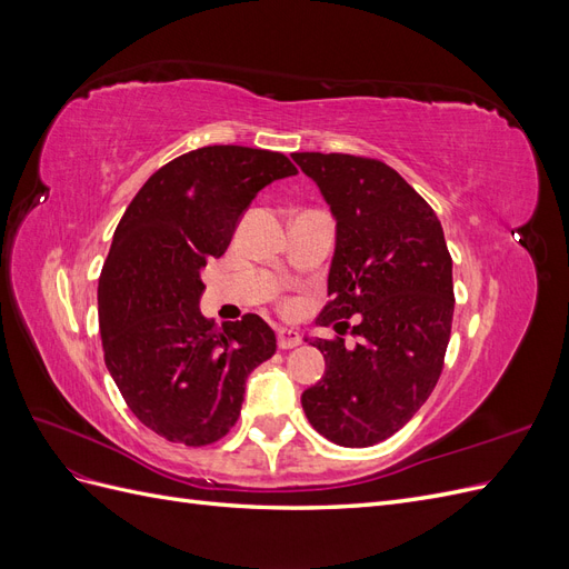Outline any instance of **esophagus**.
I'll list each match as a JSON object with an SVG mask.
<instances>
[{
	"label": "esophagus",
	"mask_w": 569,
	"mask_h": 569,
	"mask_svg": "<svg viewBox=\"0 0 569 569\" xmlns=\"http://www.w3.org/2000/svg\"><path fill=\"white\" fill-rule=\"evenodd\" d=\"M299 343H301V335L297 330H287V327H280V330H278V347L282 351L295 349V347H299Z\"/></svg>",
	"instance_id": "obj_1"
}]
</instances>
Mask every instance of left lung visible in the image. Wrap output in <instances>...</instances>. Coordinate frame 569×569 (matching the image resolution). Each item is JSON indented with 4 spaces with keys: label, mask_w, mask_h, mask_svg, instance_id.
Masks as SVG:
<instances>
[{
    "label": "left lung",
    "mask_w": 569,
    "mask_h": 569,
    "mask_svg": "<svg viewBox=\"0 0 569 569\" xmlns=\"http://www.w3.org/2000/svg\"><path fill=\"white\" fill-rule=\"evenodd\" d=\"M291 159L320 187L337 218V249L318 325L325 377L301 403L318 432L366 449L416 416L443 370L453 322V261L437 213L396 170L353 153L301 151ZM357 322L351 326L348 318Z\"/></svg>",
    "instance_id": "8db88e82"
}]
</instances>
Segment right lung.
<instances>
[{
  "label": "right lung",
  "mask_w": 569,
  "mask_h": 569,
  "mask_svg": "<svg viewBox=\"0 0 569 569\" xmlns=\"http://www.w3.org/2000/svg\"><path fill=\"white\" fill-rule=\"evenodd\" d=\"M297 176L284 153L237 144L161 166L120 218L99 274L104 360L134 418L159 437L206 446L234 427L249 372L278 339L253 313L203 318L201 270L230 247L266 184Z\"/></svg>",
  "instance_id": "right-lung-1"
}]
</instances>
